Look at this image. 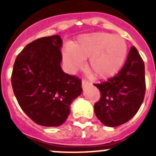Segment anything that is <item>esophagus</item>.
Masks as SVG:
<instances>
[{
	"label": "esophagus",
	"mask_w": 156,
	"mask_h": 156,
	"mask_svg": "<svg viewBox=\"0 0 156 156\" xmlns=\"http://www.w3.org/2000/svg\"><path fill=\"white\" fill-rule=\"evenodd\" d=\"M90 85V83L88 82L87 79H83V87H87V86Z\"/></svg>",
	"instance_id": "1"
}]
</instances>
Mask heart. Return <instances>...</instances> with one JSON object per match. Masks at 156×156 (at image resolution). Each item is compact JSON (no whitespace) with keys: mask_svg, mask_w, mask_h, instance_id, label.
<instances>
[{"mask_svg":"<svg viewBox=\"0 0 156 156\" xmlns=\"http://www.w3.org/2000/svg\"><path fill=\"white\" fill-rule=\"evenodd\" d=\"M127 54L126 40L120 35L98 32L81 35L64 50L63 58L68 68H78L83 59H88L87 69L100 78L114 75L123 66Z\"/></svg>","mask_w":156,"mask_h":156,"instance_id":"heart-1","label":"heart"}]
</instances>
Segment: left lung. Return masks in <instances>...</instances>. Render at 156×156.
Wrapping results in <instances>:
<instances>
[{
    "mask_svg": "<svg viewBox=\"0 0 156 156\" xmlns=\"http://www.w3.org/2000/svg\"><path fill=\"white\" fill-rule=\"evenodd\" d=\"M94 85L101 94L94 105L97 118L109 127L129 121L140 108L146 92L145 66L136 48L131 47L117 74Z\"/></svg>",
    "mask_w": 156,
    "mask_h": 156,
    "instance_id": "left-lung-1",
    "label": "left lung"
}]
</instances>
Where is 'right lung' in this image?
Listing matches in <instances>:
<instances>
[{"instance_id":"right-lung-1","label":"right lung","mask_w":156,"mask_h":156,"mask_svg":"<svg viewBox=\"0 0 156 156\" xmlns=\"http://www.w3.org/2000/svg\"><path fill=\"white\" fill-rule=\"evenodd\" d=\"M61 47L59 35L40 38L28 44L13 64L14 95L23 111L40 126L62 125L83 90L80 78L61 69Z\"/></svg>"}]
</instances>
